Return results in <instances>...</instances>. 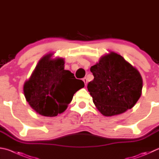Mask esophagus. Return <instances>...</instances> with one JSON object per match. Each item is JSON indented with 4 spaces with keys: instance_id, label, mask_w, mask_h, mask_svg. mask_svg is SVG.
Here are the masks:
<instances>
[{
    "instance_id": "esophagus-1",
    "label": "esophagus",
    "mask_w": 159,
    "mask_h": 159,
    "mask_svg": "<svg viewBox=\"0 0 159 159\" xmlns=\"http://www.w3.org/2000/svg\"><path fill=\"white\" fill-rule=\"evenodd\" d=\"M83 82L85 83V85H87V83H88V79H86V78H83Z\"/></svg>"
}]
</instances>
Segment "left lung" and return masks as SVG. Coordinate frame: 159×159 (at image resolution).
<instances>
[{
  "label": "left lung",
  "mask_w": 159,
  "mask_h": 159,
  "mask_svg": "<svg viewBox=\"0 0 159 159\" xmlns=\"http://www.w3.org/2000/svg\"><path fill=\"white\" fill-rule=\"evenodd\" d=\"M94 80L88 85L96 108L106 117L132 108L142 94L143 79L137 69L115 52L92 66Z\"/></svg>",
  "instance_id": "left-lung-1"
}]
</instances>
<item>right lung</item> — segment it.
Listing matches in <instances>:
<instances>
[{
	"label": "right lung",
	"instance_id": "1",
	"mask_svg": "<svg viewBox=\"0 0 159 159\" xmlns=\"http://www.w3.org/2000/svg\"><path fill=\"white\" fill-rule=\"evenodd\" d=\"M48 54L39 60L30 79L25 82L24 93L30 107L45 117H56L67 109L74 94L85 86L70 71L65 70L61 57Z\"/></svg>",
	"mask_w": 159,
	"mask_h": 159
}]
</instances>
